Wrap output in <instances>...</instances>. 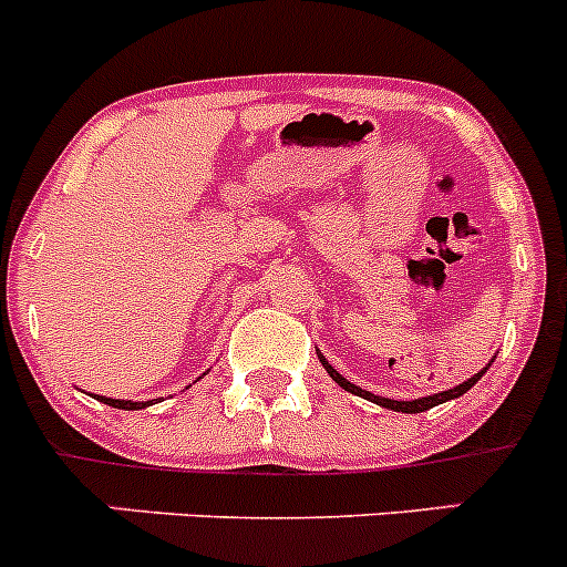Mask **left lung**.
I'll list each match as a JSON object with an SVG mask.
<instances>
[{"label":"left lung","mask_w":567,"mask_h":567,"mask_svg":"<svg viewBox=\"0 0 567 567\" xmlns=\"http://www.w3.org/2000/svg\"><path fill=\"white\" fill-rule=\"evenodd\" d=\"M320 361H322V368L328 370V375H331V379L337 381V384L342 386V390L353 392V395H359V398H368V401L379 403V406H384V409H395V412H406V414H414V412H425V409L436 406V403H445V401H451V398H460V395H465V392L471 390V386L476 384V381L482 379L484 373H487V368H484L482 373H476V375H473V379L462 381V384H460V386H454V390H449V392H440V395L420 398V401H392V398H379V395H373V392H368V390H359V386H355V384H350V381L344 379V375H339L337 370H333L331 364H328V361L322 359V355H320Z\"/></svg>","instance_id":"obj_1"}]
</instances>
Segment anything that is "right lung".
<instances>
[{
    "mask_svg": "<svg viewBox=\"0 0 567 567\" xmlns=\"http://www.w3.org/2000/svg\"><path fill=\"white\" fill-rule=\"evenodd\" d=\"M96 401L107 403V406H113V409H127V412H131V409L150 406V401L147 403H133V401H118V398H102V395H96Z\"/></svg>",
    "mask_w": 567,
    "mask_h": 567,
    "instance_id": "add662e5",
    "label": "right lung"
}]
</instances>
